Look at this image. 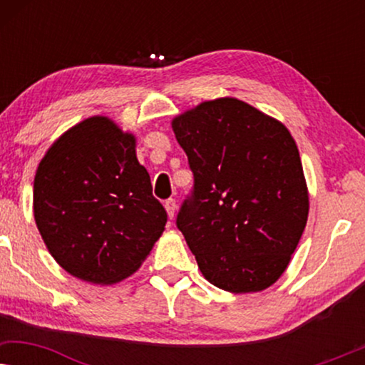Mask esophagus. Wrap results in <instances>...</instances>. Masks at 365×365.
I'll use <instances>...</instances> for the list:
<instances>
[{
    "mask_svg": "<svg viewBox=\"0 0 365 365\" xmlns=\"http://www.w3.org/2000/svg\"><path fill=\"white\" fill-rule=\"evenodd\" d=\"M164 207H166V212L169 219L174 217V214H176V199H168L166 202H164Z\"/></svg>",
    "mask_w": 365,
    "mask_h": 365,
    "instance_id": "obj_1",
    "label": "esophagus"
}]
</instances>
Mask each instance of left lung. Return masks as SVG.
<instances>
[{
  "instance_id": "8db88e82",
  "label": "left lung",
  "mask_w": 365,
  "mask_h": 365,
  "mask_svg": "<svg viewBox=\"0 0 365 365\" xmlns=\"http://www.w3.org/2000/svg\"><path fill=\"white\" fill-rule=\"evenodd\" d=\"M194 186L178 212L197 266L224 291H264L286 271L309 214L301 156L282 123L236 98L173 119Z\"/></svg>"
}]
</instances>
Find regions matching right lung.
Returning a JSON list of instances; mask_svg holds the SVG:
<instances>
[{
  "instance_id": "right-lung-1",
  "label": "right lung",
  "mask_w": 365,
  "mask_h": 365,
  "mask_svg": "<svg viewBox=\"0 0 365 365\" xmlns=\"http://www.w3.org/2000/svg\"><path fill=\"white\" fill-rule=\"evenodd\" d=\"M33 209L56 262L93 284L136 272L168 221L136 158V139L104 116L84 119L48 149Z\"/></svg>"
}]
</instances>
